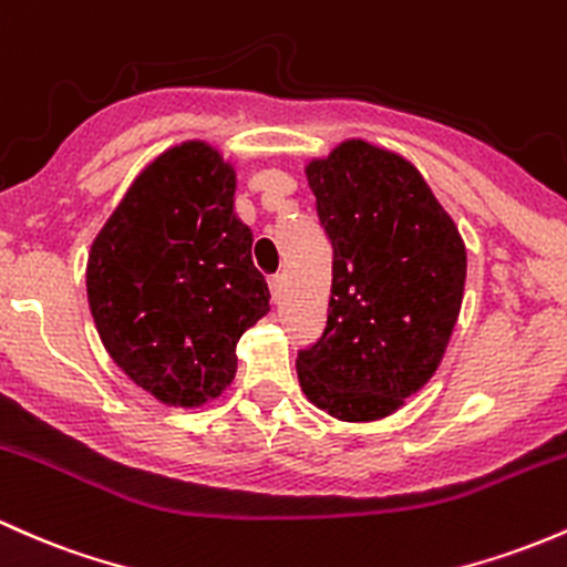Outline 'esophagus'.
Returning <instances> with one entry per match:
<instances>
[{
	"label": "esophagus",
	"instance_id": "obj_1",
	"mask_svg": "<svg viewBox=\"0 0 567 567\" xmlns=\"http://www.w3.org/2000/svg\"><path fill=\"white\" fill-rule=\"evenodd\" d=\"M270 291H272V300L281 302V297H284V276H281V272L270 276Z\"/></svg>",
	"mask_w": 567,
	"mask_h": 567
}]
</instances>
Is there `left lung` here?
I'll return each instance as SVG.
<instances>
[{"mask_svg": "<svg viewBox=\"0 0 567 567\" xmlns=\"http://www.w3.org/2000/svg\"><path fill=\"white\" fill-rule=\"evenodd\" d=\"M308 181L332 246V291L297 375L310 403L370 422L435 373L460 316L465 246L419 169L364 140L310 164Z\"/></svg>", "mask_w": 567, "mask_h": 567, "instance_id": "8db88e82", "label": "left lung"}]
</instances>
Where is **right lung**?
<instances>
[{"instance_id":"right-lung-1","label":"right lung","mask_w":567,"mask_h":567,"mask_svg":"<svg viewBox=\"0 0 567 567\" xmlns=\"http://www.w3.org/2000/svg\"><path fill=\"white\" fill-rule=\"evenodd\" d=\"M233 197V167L210 145L184 143L145 167L91 246L102 343L162 403L218 398L235 379L237 340L270 310Z\"/></svg>"}]
</instances>
